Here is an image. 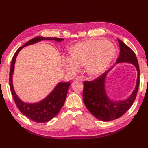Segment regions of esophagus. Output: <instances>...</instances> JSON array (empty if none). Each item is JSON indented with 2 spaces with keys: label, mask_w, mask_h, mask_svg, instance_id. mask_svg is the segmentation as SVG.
Wrapping results in <instances>:
<instances>
[{
  "label": "esophagus",
  "mask_w": 148,
  "mask_h": 148,
  "mask_svg": "<svg viewBox=\"0 0 148 148\" xmlns=\"http://www.w3.org/2000/svg\"><path fill=\"white\" fill-rule=\"evenodd\" d=\"M74 80L75 81H83V79H81V78H80V77H76L74 79Z\"/></svg>",
  "instance_id": "obj_1"
}]
</instances>
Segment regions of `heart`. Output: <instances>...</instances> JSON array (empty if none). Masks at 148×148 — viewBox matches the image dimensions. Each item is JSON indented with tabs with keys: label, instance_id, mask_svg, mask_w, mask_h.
<instances>
[{
	"label": "heart",
	"instance_id": "heart-1",
	"mask_svg": "<svg viewBox=\"0 0 148 148\" xmlns=\"http://www.w3.org/2000/svg\"><path fill=\"white\" fill-rule=\"evenodd\" d=\"M71 55L64 57L66 70L74 73L84 65L91 76H97L108 67L116 54V48L111 42L94 39L76 44L71 49Z\"/></svg>",
	"mask_w": 148,
	"mask_h": 148
}]
</instances>
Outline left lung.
<instances>
[{
	"label": "left lung",
	"mask_w": 148,
	"mask_h": 148,
	"mask_svg": "<svg viewBox=\"0 0 148 148\" xmlns=\"http://www.w3.org/2000/svg\"><path fill=\"white\" fill-rule=\"evenodd\" d=\"M118 40L120 53L116 63H130L135 65L137 71L136 88L132 95L126 100L117 102L109 99L106 93L105 80L107 74L112 68L93 81H86L83 84V98L84 104L96 118L103 121L114 120L123 115L133 104L139 86L140 71L136 55L123 42L119 39Z\"/></svg>",
	"instance_id": "1"
}]
</instances>
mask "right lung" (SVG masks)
I'll return each instance as SVG.
<instances>
[{
    "mask_svg": "<svg viewBox=\"0 0 148 148\" xmlns=\"http://www.w3.org/2000/svg\"><path fill=\"white\" fill-rule=\"evenodd\" d=\"M42 40H54L56 41L60 42L64 40V39L56 38V37H36L29 40L25 43V45L20 47L14 53L11 62L10 72H9V85H10L11 92L16 105L22 114L31 120L37 123L49 121L56 116V115H57L60 110L64 104L66 97H67L68 89L71 85L70 82L59 83L48 97H46L40 102L34 103H28L22 102L16 94L12 81L16 58L18 53L23 47L35 44Z\"/></svg>",
    "mask_w": 148,
    "mask_h": 148,
    "instance_id": "obj_1",
    "label": "right lung"
}]
</instances>
